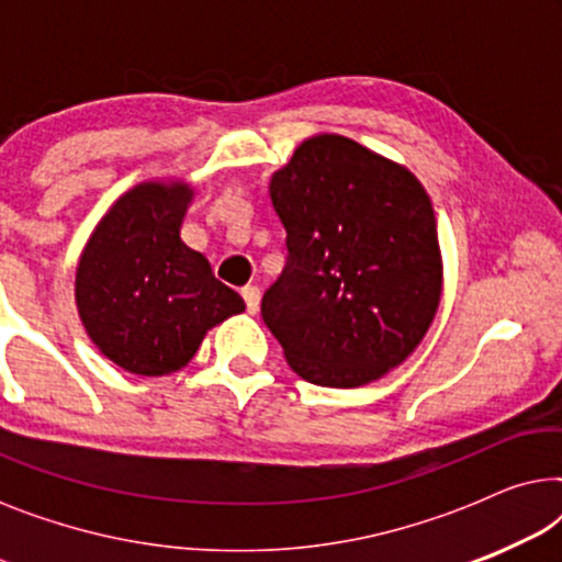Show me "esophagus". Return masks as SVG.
I'll return each instance as SVG.
<instances>
[{"label":"esophagus","mask_w":562,"mask_h":562,"mask_svg":"<svg viewBox=\"0 0 562 562\" xmlns=\"http://www.w3.org/2000/svg\"><path fill=\"white\" fill-rule=\"evenodd\" d=\"M243 299H245V306H248V312L256 314L258 306H260V289L258 286H245Z\"/></svg>","instance_id":"1"}]
</instances>
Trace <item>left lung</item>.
Segmentation results:
<instances>
[{
	"label": "left lung",
	"instance_id": "8db88e82",
	"mask_svg": "<svg viewBox=\"0 0 562 562\" xmlns=\"http://www.w3.org/2000/svg\"><path fill=\"white\" fill-rule=\"evenodd\" d=\"M286 266L260 314L317 386L381 379L417 348L440 304L432 204L406 168L342 135L304 140L271 179Z\"/></svg>",
	"mask_w": 562,
	"mask_h": 562
}]
</instances>
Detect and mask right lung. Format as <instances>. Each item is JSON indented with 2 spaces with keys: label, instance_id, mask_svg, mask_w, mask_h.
<instances>
[{
  "label": "right lung",
  "instance_id": "add662e5",
  "mask_svg": "<svg viewBox=\"0 0 562 562\" xmlns=\"http://www.w3.org/2000/svg\"><path fill=\"white\" fill-rule=\"evenodd\" d=\"M191 189L140 183L106 212L76 271L83 327L112 363L166 375L194 358L204 333L245 310L210 260L179 237Z\"/></svg>",
  "mask_w": 562,
  "mask_h": 562
}]
</instances>
